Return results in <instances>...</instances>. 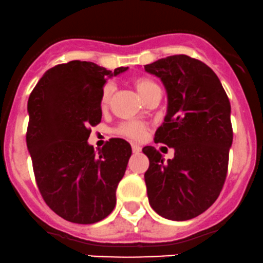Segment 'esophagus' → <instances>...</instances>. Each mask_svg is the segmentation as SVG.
Listing matches in <instances>:
<instances>
[{
  "label": "esophagus",
  "mask_w": 263,
  "mask_h": 263,
  "mask_svg": "<svg viewBox=\"0 0 263 263\" xmlns=\"http://www.w3.org/2000/svg\"><path fill=\"white\" fill-rule=\"evenodd\" d=\"M132 149H133V153L138 154L140 151H142V147H140L139 144H132Z\"/></svg>",
  "instance_id": "esophagus-1"
}]
</instances>
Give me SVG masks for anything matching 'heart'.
I'll use <instances>...</instances> for the list:
<instances>
[{
  "mask_svg": "<svg viewBox=\"0 0 263 263\" xmlns=\"http://www.w3.org/2000/svg\"><path fill=\"white\" fill-rule=\"evenodd\" d=\"M133 85L135 86L137 91L139 92L140 96L144 99L148 93H149L152 88L157 87L156 83L153 81L148 80L145 77H135L133 80ZM114 91H115V86H114L112 82H107L106 85L104 86L101 92V106L106 107L107 105L110 104L112 99ZM118 133L120 135H124L126 138H130V139H140L143 137V133H144V129H143V125L138 121H126V123H123L118 128Z\"/></svg>",
  "mask_w": 263,
  "mask_h": 263,
  "instance_id": "b5f03b06",
  "label": "heart"
}]
</instances>
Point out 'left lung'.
Returning <instances> with one entry per match:
<instances>
[{
    "instance_id": "left-lung-1",
    "label": "left lung",
    "mask_w": 263,
    "mask_h": 263,
    "mask_svg": "<svg viewBox=\"0 0 263 263\" xmlns=\"http://www.w3.org/2000/svg\"><path fill=\"white\" fill-rule=\"evenodd\" d=\"M144 69L161 78L167 92V114L154 142L175 149L164 162L154 147L143 148L149 158L148 200L163 218L189 220L209 209L223 189L233 142L231 102L213 69L185 54Z\"/></svg>"
}]
</instances>
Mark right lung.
<instances>
[{
	"mask_svg": "<svg viewBox=\"0 0 263 263\" xmlns=\"http://www.w3.org/2000/svg\"><path fill=\"white\" fill-rule=\"evenodd\" d=\"M126 69L111 72L81 61L58 64L44 73L29 97L26 144L36 185L48 206L72 223H97L115 208L130 144L114 138L96 154L87 140L90 126L101 121L106 80Z\"/></svg>",
	"mask_w": 263,
	"mask_h": 263,
	"instance_id": "right-lung-1",
	"label": "right lung"
}]
</instances>
